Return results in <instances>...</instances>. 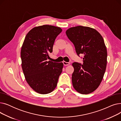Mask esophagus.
Masks as SVG:
<instances>
[{"label": "esophagus", "mask_w": 121, "mask_h": 121, "mask_svg": "<svg viewBox=\"0 0 121 121\" xmlns=\"http://www.w3.org/2000/svg\"><path fill=\"white\" fill-rule=\"evenodd\" d=\"M63 63V64H64V65H65V66H68L70 64V63H69V62H66L65 61H64Z\"/></svg>", "instance_id": "34e87169"}]
</instances>
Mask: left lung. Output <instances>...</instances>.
Segmentation results:
<instances>
[{"mask_svg": "<svg viewBox=\"0 0 121 121\" xmlns=\"http://www.w3.org/2000/svg\"><path fill=\"white\" fill-rule=\"evenodd\" d=\"M66 33L78 55H84L83 65L72 64L73 87L81 94L91 93L100 85L106 70L107 52L103 38L96 29L80 25L69 28Z\"/></svg>", "mask_w": 121, "mask_h": 121, "instance_id": "obj_1", "label": "left lung"}]
</instances>
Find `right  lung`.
<instances>
[{"label":"right lung","instance_id":"add662e5","mask_svg":"<svg viewBox=\"0 0 121 121\" xmlns=\"http://www.w3.org/2000/svg\"><path fill=\"white\" fill-rule=\"evenodd\" d=\"M62 31L59 27L43 25L33 28L25 36L21 52L22 67L27 83L38 93H50L57 86L63 63L47 60Z\"/></svg>","mask_w":121,"mask_h":121}]
</instances>
